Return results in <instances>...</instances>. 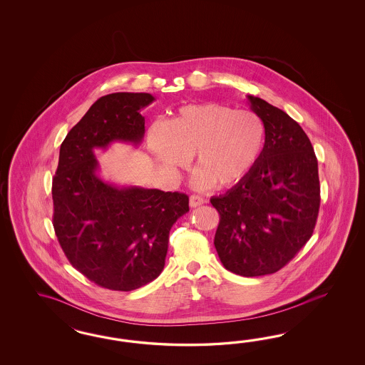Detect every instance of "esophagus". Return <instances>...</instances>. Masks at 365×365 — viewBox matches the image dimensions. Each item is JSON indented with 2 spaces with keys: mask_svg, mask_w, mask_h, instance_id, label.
<instances>
[{
  "mask_svg": "<svg viewBox=\"0 0 365 365\" xmlns=\"http://www.w3.org/2000/svg\"><path fill=\"white\" fill-rule=\"evenodd\" d=\"M206 200L205 198H202L200 195H191L190 197V206L191 207H198L200 205H203Z\"/></svg>",
  "mask_w": 365,
  "mask_h": 365,
  "instance_id": "esophagus-1",
  "label": "esophagus"
}]
</instances>
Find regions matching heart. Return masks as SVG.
<instances>
[{
	"mask_svg": "<svg viewBox=\"0 0 365 365\" xmlns=\"http://www.w3.org/2000/svg\"><path fill=\"white\" fill-rule=\"evenodd\" d=\"M265 128L250 110L218 104H190L179 108L166 124L154 123L147 143L155 158L168 168L187 166L195 155L197 188L230 187L255 166L264 147Z\"/></svg>",
	"mask_w": 365,
	"mask_h": 365,
	"instance_id": "heart-1",
	"label": "heart"
}]
</instances>
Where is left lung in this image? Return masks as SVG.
Masks as SVG:
<instances>
[{
    "instance_id": "obj_1",
    "label": "left lung",
    "mask_w": 365,
    "mask_h": 365,
    "mask_svg": "<svg viewBox=\"0 0 365 365\" xmlns=\"http://www.w3.org/2000/svg\"><path fill=\"white\" fill-rule=\"evenodd\" d=\"M265 127L255 166L211 205L220 212L214 245L223 266L243 277L273 274L309 241L320 209L317 158L287 112L247 96Z\"/></svg>"
}]
</instances>
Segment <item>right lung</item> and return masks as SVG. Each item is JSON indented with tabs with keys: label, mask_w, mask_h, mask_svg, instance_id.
Returning <instances> with one entry per match:
<instances>
[{
	"label": "right lung",
	"mask_w": 365,
	"mask_h": 365,
	"mask_svg": "<svg viewBox=\"0 0 365 365\" xmlns=\"http://www.w3.org/2000/svg\"><path fill=\"white\" fill-rule=\"evenodd\" d=\"M154 100L133 92L101 96L60 147L52 182L56 237L71 265L110 290L130 292L162 273L170 230L188 211L183 192L116 187L96 174L93 148L140 143V110Z\"/></svg>",
	"instance_id": "add662e5"
}]
</instances>
